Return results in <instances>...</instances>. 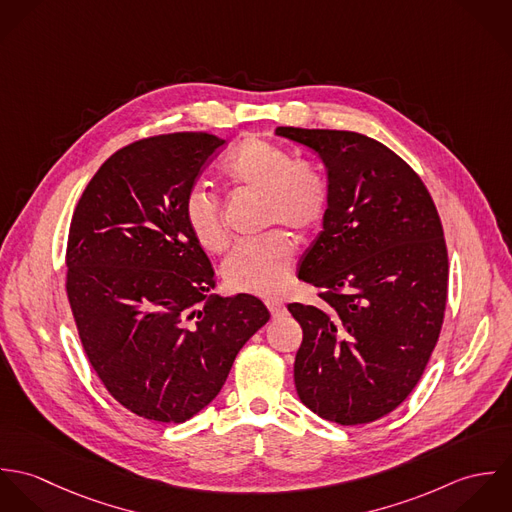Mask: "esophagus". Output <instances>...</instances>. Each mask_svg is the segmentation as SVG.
<instances>
[{
	"mask_svg": "<svg viewBox=\"0 0 512 512\" xmlns=\"http://www.w3.org/2000/svg\"><path fill=\"white\" fill-rule=\"evenodd\" d=\"M266 307L270 309L272 317H282L286 313V305L280 299H266Z\"/></svg>",
	"mask_w": 512,
	"mask_h": 512,
	"instance_id": "obj_1",
	"label": "esophagus"
}]
</instances>
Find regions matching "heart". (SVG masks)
<instances>
[{"label":"heart","mask_w":512,"mask_h":512,"mask_svg":"<svg viewBox=\"0 0 512 512\" xmlns=\"http://www.w3.org/2000/svg\"><path fill=\"white\" fill-rule=\"evenodd\" d=\"M226 183L264 201L266 224H286L295 234H309L327 213L329 191L323 177L309 165L295 163L292 153L270 140L248 136L222 163ZM183 217L197 240L209 252L228 246V228L219 201L205 187H193L183 201ZM292 238L274 230L260 240L240 244L222 266L224 284L232 292L280 295L292 274Z\"/></svg>","instance_id":"b5f03b06"}]
</instances>
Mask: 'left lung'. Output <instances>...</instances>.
I'll list each match as a JSON object with an SVG mask.
<instances>
[{
	"instance_id": "1",
	"label": "left lung",
	"mask_w": 512,
	"mask_h": 512,
	"mask_svg": "<svg viewBox=\"0 0 512 512\" xmlns=\"http://www.w3.org/2000/svg\"><path fill=\"white\" fill-rule=\"evenodd\" d=\"M276 136L321 159L329 191L297 272L323 303L288 305L303 329L295 390L329 422L368 424L406 400L438 343L447 297L438 211L414 169L372 138L290 126Z\"/></svg>"
}]
</instances>
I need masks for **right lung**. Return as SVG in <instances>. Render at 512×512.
I'll return each instance as SVG.
<instances>
[{
    "mask_svg": "<svg viewBox=\"0 0 512 512\" xmlns=\"http://www.w3.org/2000/svg\"><path fill=\"white\" fill-rule=\"evenodd\" d=\"M224 144L177 132L116 151L74 211L67 293L106 390L151 422L181 424L219 396L238 351L270 319L250 295L219 297L183 201Z\"/></svg>",
    "mask_w": 512,
    "mask_h": 512,
    "instance_id": "add662e5",
    "label": "right lung"
}]
</instances>
